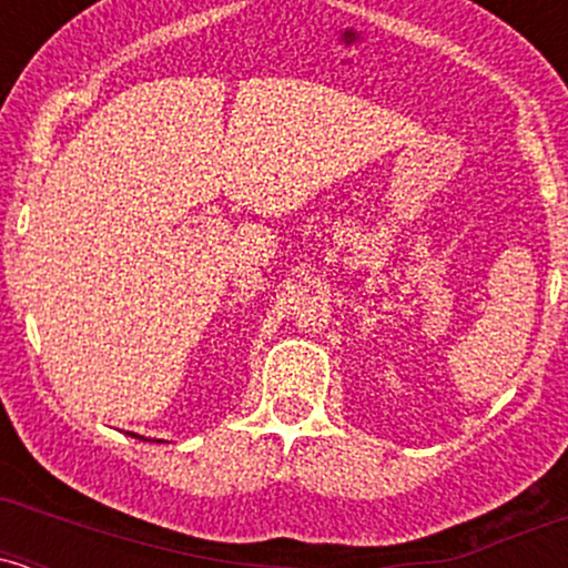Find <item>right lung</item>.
Masks as SVG:
<instances>
[{"label": "right lung", "mask_w": 568, "mask_h": 568, "mask_svg": "<svg viewBox=\"0 0 568 568\" xmlns=\"http://www.w3.org/2000/svg\"><path fill=\"white\" fill-rule=\"evenodd\" d=\"M133 438H141V435H133ZM143 440V438H141Z\"/></svg>", "instance_id": "right-lung-1"}]
</instances>
